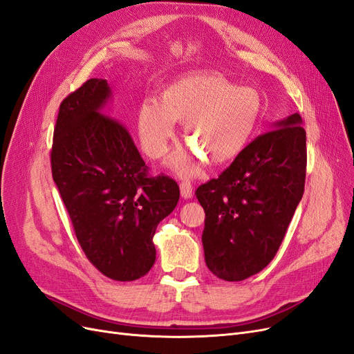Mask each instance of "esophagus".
I'll return each mask as SVG.
<instances>
[{
	"instance_id": "34e87169",
	"label": "esophagus",
	"mask_w": 354,
	"mask_h": 354,
	"mask_svg": "<svg viewBox=\"0 0 354 354\" xmlns=\"http://www.w3.org/2000/svg\"><path fill=\"white\" fill-rule=\"evenodd\" d=\"M179 188H180V196H182V198L188 200V198H191V197H192L194 191H192L191 182H188V180H182L180 184H179Z\"/></svg>"
}]
</instances>
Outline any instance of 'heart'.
I'll list each match as a JSON object with an SVG mask.
<instances>
[{
	"instance_id": "b5f03b06",
	"label": "heart",
	"mask_w": 354,
	"mask_h": 354,
	"mask_svg": "<svg viewBox=\"0 0 354 354\" xmlns=\"http://www.w3.org/2000/svg\"><path fill=\"white\" fill-rule=\"evenodd\" d=\"M261 115L253 88L236 86L221 75L182 76L163 91L162 100H145L138 116L140 138L151 157H162L175 138L176 120H185L191 154H176L170 165L182 176L198 170L206 156L213 165L232 162L244 151Z\"/></svg>"
}]
</instances>
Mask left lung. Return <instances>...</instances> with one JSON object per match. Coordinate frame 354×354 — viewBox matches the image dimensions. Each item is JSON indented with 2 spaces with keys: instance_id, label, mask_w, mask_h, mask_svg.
Here are the masks:
<instances>
[{
  "instance_id": "obj_1",
  "label": "left lung",
  "mask_w": 354,
  "mask_h": 354,
  "mask_svg": "<svg viewBox=\"0 0 354 354\" xmlns=\"http://www.w3.org/2000/svg\"><path fill=\"white\" fill-rule=\"evenodd\" d=\"M306 163V131L294 113L197 188L206 213L204 259L213 275L243 281L270 263L303 197Z\"/></svg>"
}]
</instances>
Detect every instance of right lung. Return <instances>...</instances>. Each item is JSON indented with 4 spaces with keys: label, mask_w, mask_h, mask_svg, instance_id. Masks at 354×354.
Returning <instances> with one entry per match:
<instances>
[{
    "label": "right lung",
    "mask_w": 354,
    "mask_h": 354,
    "mask_svg": "<svg viewBox=\"0 0 354 354\" xmlns=\"http://www.w3.org/2000/svg\"><path fill=\"white\" fill-rule=\"evenodd\" d=\"M106 79H89L60 104L51 150L53 179L85 256L102 275L135 281L154 265L156 227L174 212L179 187L148 167L127 128L102 109Z\"/></svg>",
    "instance_id": "right-lung-1"
}]
</instances>
